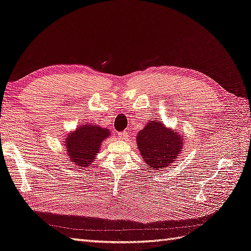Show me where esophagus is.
<instances>
[{"instance_id":"esophagus-1","label":"esophagus","mask_w":251,"mask_h":251,"mask_svg":"<svg viewBox=\"0 0 251 251\" xmlns=\"http://www.w3.org/2000/svg\"><path fill=\"white\" fill-rule=\"evenodd\" d=\"M118 135H119L120 137H121V139H126V138L128 137V132H126V131H124V132H119Z\"/></svg>"}]
</instances>
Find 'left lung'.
<instances>
[{
    "label": "left lung",
    "mask_w": 251,
    "mask_h": 251,
    "mask_svg": "<svg viewBox=\"0 0 251 251\" xmlns=\"http://www.w3.org/2000/svg\"><path fill=\"white\" fill-rule=\"evenodd\" d=\"M141 158L150 167L159 170L172 164L182 149V137L162 124L159 120L148 123L136 136Z\"/></svg>",
    "instance_id": "left-lung-1"
}]
</instances>
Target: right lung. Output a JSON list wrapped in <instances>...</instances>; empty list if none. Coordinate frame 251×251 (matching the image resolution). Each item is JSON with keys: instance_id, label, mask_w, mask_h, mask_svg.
<instances>
[{"instance_id": "1", "label": "right lung", "mask_w": 251, "mask_h": 251, "mask_svg": "<svg viewBox=\"0 0 251 251\" xmlns=\"http://www.w3.org/2000/svg\"><path fill=\"white\" fill-rule=\"evenodd\" d=\"M110 134L108 129L90 124L81 125L69 133L64 139V145L71 162L79 167H91L102 140Z\"/></svg>"}]
</instances>
